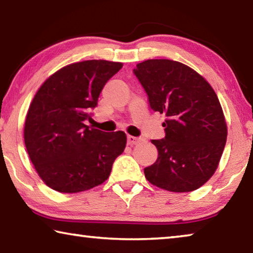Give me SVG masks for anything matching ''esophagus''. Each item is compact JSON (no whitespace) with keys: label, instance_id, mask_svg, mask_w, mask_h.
Here are the masks:
<instances>
[{"label":"esophagus","instance_id":"34e87169","mask_svg":"<svg viewBox=\"0 0 253 253\" xmlns=\"http://www.w3.org/2000/svg\"><path fill=\"white\" fill-rule=\"evenodd\" d=\"M139 142H140V138H138V137L130 136V135L127 136V145H129V146H132V145L138 144Z\"/></svg>","mask_w":253,"mask_h":253}]
</instances>
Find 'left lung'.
Masks as SVG:
<instances>
[{
	"instance_id": "left-lung-1",
	"label": "left lung",
	"mask_w": 253,
	"mask_h": 253,
	"mask_svg": "<svg viewBox=\"0 0 253 253\" xmlns=\"http://www.w3.org/2000/svg\"><path fill=\"white\" fill-rule=\"evenodd\" d=\"M134 75L154 111L165 114V137L152 139L158 151L144 169L149 183L170 192H191L207 183L219 165L226 143L223 111L213 88L181 62L152 59Z\"/></svg>"
}]
</instances>
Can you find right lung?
Segmentation results:
<instances>
[{"mask_svg": "<svg viewBox=\"0 0 253 253\" xmlns=\"http://www.w3.org/2000/svg\"><path fill=\"white\" fill-rule=\"evenodd\" d=\"M123 63L87 60L49 77L34 96L24 125V143L34 169L46 185L78 193L104 183L126 146L124 131L89 128L90 111Z\"/></svg>", "mask_w": 253, "mask_h": 253, "instance_id": "add662e5", "label": "right lung"}]
</instances>
